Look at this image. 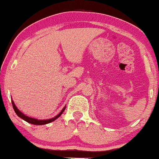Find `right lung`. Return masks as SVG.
<instances>
[{"label":"right lung","mask_w":159,"mask_h":159,"mask_svg":"<svg viewBox=\"0 0 159 159\" xmlns=\"http://www.w3.org/2000/svg\"><path fill=\"white\" fill-rule=\"evenodd\" d=\"M11 103H12V107H13V109H14L15 112H16V114L18 115V116L19 117V118H21L22 119H23V120H24V121H27V122L30 123V124L38 125L48 124V123H50V122H52V121H55V120L57 119V118H59V117L60 116V115H61L62 114H63V111H65V108H66V107H63V109L61 111V112H60V113H59L58 115H56V117H54V118H50V119H46V120H38V119H36V118H30V117L26 116V115H25L24 114L22 113L21 111H19V110L18 109L17 107H16V104H15V103H14V101H13V100H11Z\"/></svg>","instance_id":"obj_1"}]
</instances>
